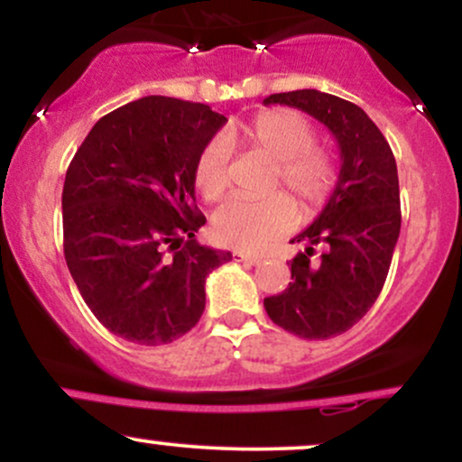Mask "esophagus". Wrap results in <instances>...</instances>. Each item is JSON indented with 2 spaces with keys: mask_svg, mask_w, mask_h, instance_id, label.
I'll return each instance as SVG.
<instances>
[{
  "mask_svg": "<svg viewBox=\"0 0 462 462\" xmlns=\"http://www.w3.org/2000/svg\"><path fill=\"white\" fill-rule=\"evenodd\" d=\"M232 256H235V261H238V263H245V264H258L263 261L261 256H254V254H241V252H235L232 254Z\"/></svg>",
  "mask_w": 462,
  "mask_h": 462,
  "instance_id": "esophagus-1",
  "label": "esophagus"
}]
</instances>
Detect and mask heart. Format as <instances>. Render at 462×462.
<instances>
[{
	"instance_id": "obj_1",
	"label": "heart",
	"mask_w": 462,
	"mask_h": 462,
	"mask_svg": "<svg viewBox=\"0 0 462 462\" xmlns=\"http://www.w3.org/2000/svg\"><path fill=\"white\" fill-rule=\"evenodd\" d=\"M232 139H241L273 161L272 184L284 187L304 210H315L330 193L334 176L332 156L312 145L315 130L304 116L286 108L263 110L247 121ZM227 145L213 139L195 162V187L208 199L219 198L227 187ZM298 213L286 195L264 199H227L213 215V235L221 245L238 252H263L269 243L286 235L295 226Z\"/></svg>"
}]
</instances>
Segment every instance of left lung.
<instances>
[{
	"label": "left lung",
	"mask_w": 462,
	"mask_h": 462,
	"mask_svg": "<svg viewBox=\"0 0 462 462\" xmlns=\"http://www.w3.org/2000/svg\"><path fill=\"white\" fill-rule=\"evenodd\" d=\"M304 110L321 121L341 153V171L330 199L291 243L304 252L291 261L282 293L264 298L269 319L309 341L347 332L383 291L400 236V182L389 143L363 108L337 95L301 88L263 102ZM322 249L317 262L314 247Z\"/></svg>",
	"instance_id": "8db88e82"
}]
</instances>
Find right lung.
Masks as SVG:
<instances>
[{"instance_id": "1", "label": "right lung", "mask_w": 462, "mask_h": 462, "mask_svg": "<svg viewBox=\"0 0 462 462\" xmlns=\"http://www.w3.org/2000/svg\"><path fill=\"white\" fill-rule=\"evenodd\" d=\"M226 116L150 95L88 132L62 187L65 261L104 328L139 346L176 341L199 321L206 278L232 254L199 245L195 162Z\"/></svg>"}]
</instances>
